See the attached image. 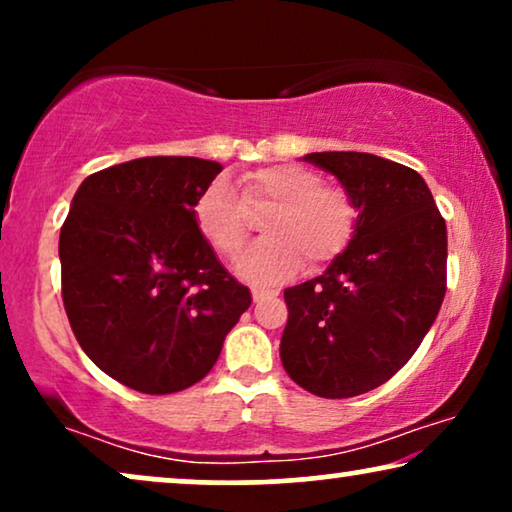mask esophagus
Returning a JSON list of instances; mask_svg holds the SVG:
<instances>
[{
	"mask_svg": "<svg viewBox=\"0 0 512 512\" xmlns=\"http://www.w3.org/2000/svg\"><path fill=\"white\" fill-rule=\"evenodd\" d=\"M272 296H277V293H275V291H263V289H254V291H251V298H254V303H261V300L272 298Z\"/></svg>",
	"mask_w": 512,
	"mask_h": 512,
	"instance_id": "obj_1",
	"label": "esophagus"
}]
</instances>
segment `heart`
I'll return each instance as SVG.
<instances>
[{
	"instance_id": "heart-1",
	"label": "heart",
	"mask_w": 512,
	"mask_h": 512,
	"mask_svg": "<svg viewBox=\"0 0 512 512\" xmlns=\"http://www.w3.org/2000/svg\"><path fill=\"white\" fill-rule=\"evenodd\" d=\"M247 209H270L263 240L240 261V277L258 286L284 282L307 263L319 270L349 247L359 223L354 195L326 186L319 172L303 165H268L244 174L242 200L226 179H214L195 202L200 233L221 256L233 258L249 240Z\"/></svg>"
}]
</instances>
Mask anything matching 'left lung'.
Here are the masks:
<instances>
[{
    "mask_svg": "<svg viewBox=\"0 0 512 512\" xmlns=\"http://www.w3.org/2000/svg\"><path fill=\"white\" fill-rule=\"evenodd\" d=\"M359 205L349 247L324 275L284 291V370L321 398H352L394 377L438 317L447 228L426 181L394 160L356 151L307 153Z\"/></svg>",
    "mask_w": 512,
    "mask_h": 512,
    "instance_id": "1",
    "label": "left lung"
}]
</instances>
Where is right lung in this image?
<instances>
[{
	"label": "right lung",
	"instance_id": "1",
	"mask_svg": "<svg viewBox=\"0 0 512 512\" xmlns=\"http://www.w3.org/2000/svg\"><path fill=\"white\" fill-rule=\"evenodd\" d=\"M221 170L188 156L128 160L83 179L62 223V303L76 340L142 394L200 382L251 305L195 221Z\"/></svg>",
	"mask_w": 512,
	"mask_h": 512
}]
</instances>
